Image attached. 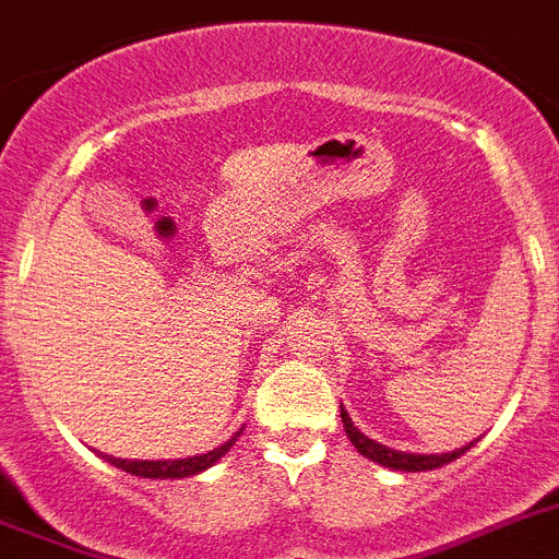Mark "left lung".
<instances>
[{
    "mask_svg": "<svg viewBox=\"0 0 559 559\" xmlns=\"http://www.w3.org/2000/svg\"><path fill=\"white\" fill-rule=\"evenodd\" d=\"M338 409H342V424H345V432H347V438H350L353 447H356V450H359L365 457H370L373 464L388 466V469H393V472L438 469V466L450 464V461H455V457H461L466 450H472V447H475V441H472V443H466V447H461V450L441 452V455L399 452V450H393V447H384V443L373 441V438H367L359 427H353V418L347 416V409L345 407H338Z\"/></svg>",
    "mask_w": 559,
    "mask_h": 559,
    "instance_id": "1",
    "label": "left lung"
}]
</instances>
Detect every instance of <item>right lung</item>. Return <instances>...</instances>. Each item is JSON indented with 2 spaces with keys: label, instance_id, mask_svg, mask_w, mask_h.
Segmentation results:
<instances>
[{
  "label": "right lung",
  "instance_id": "add662e5",
  "mask_svg": "<svg viewBox=\"0 0 559 559\" xmlns=\"http://www.w3.org/2000/svg\"><path fill=\"white\" fill-rule=\"evenodd\" d=\"M237 436H240V432H234V436L228 438L223 447H217V450L203 452V455H192V457H178V461H127V457L104 455V452H98V455H102L107 464L118 466L121 472H130V475H138V478L178 480V478H192V475H200V472H206L209 466L217 464V461H221V457L231 450L234 441H237Z\"/></svg>",
  "mask_w": 559,
  "mask_h": 559
}]
</instances>
